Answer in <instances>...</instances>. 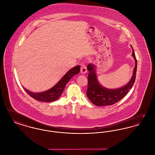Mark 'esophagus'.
I'll return each instance as SVG.
<instances>
[{
	"instance_id": "34e87169",
	"label": "esophagus",
	"mask_w": 155,
	"mask_h": 155,
	"mask_svg": "<svg viewBox=\"0 0 155 155\" xmlns=\"http://www.w3.org/2000/svg\"><path fill=\"white\" fill-rule=\"evenodd\" d=\"M80 72H81V74H85L87 72V67L84 64H82L81 67V70H80Z\"/></svg>"
}]
</instances>
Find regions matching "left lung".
<instances>
[{"mask_svg": "<svg viewBox=\"0 0 155 155\" xmlns=\"http://www.w3.org/2000/svg\"><path fill=\"white\" fill-rule=\"evenodd\" d=\"M132 56L135 61V66L133 70V76L125 85L117 89H108L102 86L97 80L96 76L95 66L93 64L89 63L87 70L89 71L88 77V89L87 91V97L89 101L97 106H109L117 103L128 94L132 88L135 81L137 61L135 57L133 46Z\"/></svg>", "mask_w": 155, "mask_h": 155, "instance_id": "1", "label": "left lung"}]
</instances>
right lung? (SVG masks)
I'll list each match as a JSON object with an SVG mask.
<instances>
[{
  "instance_id": "right-lung-1",
  "label": "right lung",
  "mask_w": 155,
  "mask_h": 155,
  "mask_svg": "<svg viewBox=\"0 0 155 155\" xmlns=\"http://www.w3.org/2000/svg\"><path fill=\"white\" fill-rule=\"evenodd\" d=\"M80 71V66L73 67L68 72H67L61 79L52 88L48 89L45 92L40 93H34L30 92L27 89L24 88L27 93L35 99V100L42 101L44 102H51L56 101L61 95L67 82L76 74H78Z\"/></svg>"
}]
</instances>
